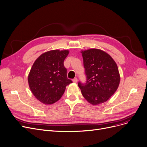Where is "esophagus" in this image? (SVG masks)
Listing matches in <instances>:
<instances>
[{
    "label": "esophagus",
    "instance_id": "1",
    "mask_svg": "<svg viewBox=\"0 0 147 147\" xmlns=\"http://www.w3.org/2000/svg\"><path fill=\"white\" fill-rule=\"evenodd\" d=\"M78 81V80L77 78H74V79L73 80V82L74 83H77Z\"/></svg>",
    "mask_w": 147,
    "mask_h": 147
}]
</instances>
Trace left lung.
<instances>
[{
	"label": "left lung",
	"mask_w": 147,
	"mask_h": 147,
	"mask_svg": "<svg viewBox=\"0 0 147 147\" xmlns=\"http://www.w3.org/2000/svg\"><path fill=\"white\" fill-rule=\"evenodd\" d=\"M86 75L85 84L78 83L82 95L89 103L98 105L109 100L119 86L120 75L112 57L98 49L81 51Z\"/></svg>",
	"instance_id": "8db88e82"
}]
</instances>
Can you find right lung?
Wrapping results in <instances>:
<instances>
[{
    "label": "right lung",
    "instance_id": "obj_1",
    "mask_svg": "<svg viewBox=\"0 0 147 147\" xmlns=\"http://www.w3.org/2000/svg\"><path fill=\"white\" fill-rule=\"evenodd\" d=\"M68 50H53L41 55L35 60L28 75L31 92L42 103L52 105L62 96L66 86L72 83L67 78L63 65Z\"/></svg>",
    "mask_w": 147,
    "mask_h": 147
}]
</instances>
